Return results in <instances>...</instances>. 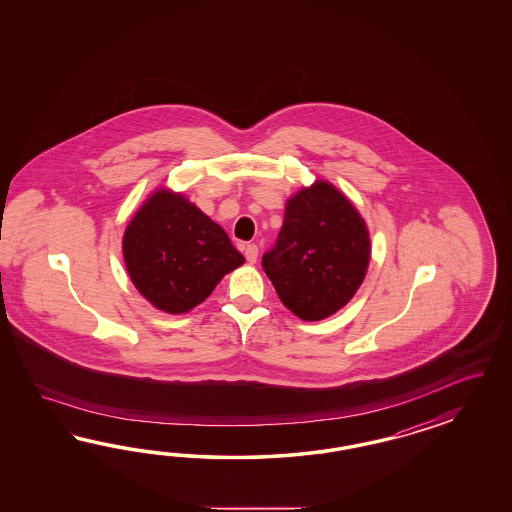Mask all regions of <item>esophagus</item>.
Here are the masks:
<instances>
[{"label":"esophagus","mask_w":512,"mask_h":512,"mask_svg":"<svg viewBox=\"0 0 512 512\" xmlns=\"http://www.w3.org/2000/svg\"><path fill=\"white\" fill-rule=\"evenodd\" d=\"M246 261H248L249 264L257 263V257H259V248L255 246V244H248L246 246Z\"/></svg>","instance_id":"obj_1"}]
</instances>
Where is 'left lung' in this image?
<instances>
[{
	"mask_svg": "<svg viewBox=\"0 0 512 512\" xmlns=\"http://www.w3.org/2000/svg\"><path fill=\"white\" fill-rule=\"evenodd\" d=\"M370 253V231L355 204L330 182L315 180L289 197L263 268L287 310L321 321L355 296Z\"/></svg>",
	"mask_w": 512,
	"mask_h": 512,
	"instance_id": "obj_1",
	"label": "left lung"
}]
</instances>
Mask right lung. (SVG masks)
<instances>
[{"label":"right lung","instance_id":"add662e5","mask_svg":"<svg viewBox=\"0 0 512 512\" xmlns=\"http://www.w3.org/2000/svg\"><path fill=\"white\" fill-rule=\"evenodd\" d=\"M122 249L140 295L172 315L199 306L246 261L216 221L167 187L155 189L131 217Z\"/></svg>","mask_w":512,"mask_h":512}]
</instances>
